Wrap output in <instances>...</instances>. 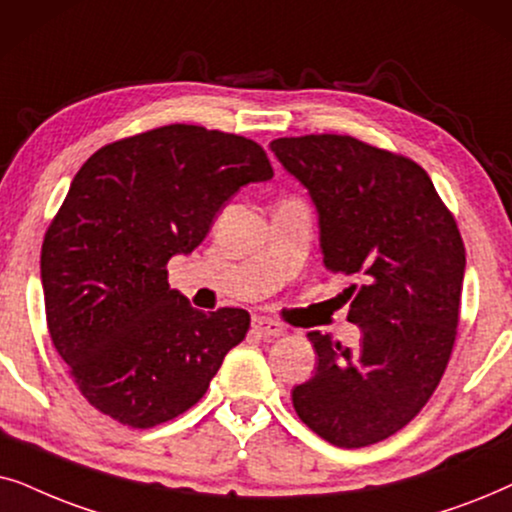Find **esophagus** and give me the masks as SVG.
Instances as JSON below:
<instances>
[{
    "label": "esophagus",
    "instance_id": "34e87169",
    "mask_svg": "<svg viewBox=\"0 0 512 512\" xmlns=\"http://www.w3.org/2000/svg\"><path fill=\"white\" fill-rule=\"evenodd\" d=\"M252 332H255L257 337L269 339V337H281L285 330H283V325L274 323V320H269V318H255V320H252Z\"/></svg>",
    "mask_w": 512,
    "mask_h": 512
}]
</instances>
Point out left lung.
Returning a JSON list of instances; mask_svg holds the SVG:
<instances>
[{
	"label": "left lung",
	"mask_w": 512,
	"mask_h": 512,
	"mask_svg": "<svg viewBox=\"0 0 512 512\" xmlns=\"http://www.w3.org/2000/svg\"><path fill=\"white\" fill-rule=\"evenodd\" d=\"M271 149L316 203L325 269L356 278L344 295L363 330L358 349L306 335L318 367L292 405L330 445H374L417 417L452 358L461 231L410 156L335 133L278 138Z\"/></svg>",
	"instance_id": "obj_1"
}]
</instances>
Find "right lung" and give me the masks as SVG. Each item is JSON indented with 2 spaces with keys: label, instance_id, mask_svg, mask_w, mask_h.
Masks as SVG:
<instances>
[{
  "label": "right lung",
  "instance_id": "obj_1",
  "mask_svg": "<svg viewBox=\"0 0 512 512\" xmlns=\"http://www.w3.org/2000/svg\"><path fill=\"white\" fill-rule=\"evenodd\" d=\"M269 177L255 140L189 124L109 142L79 168L44 234L42 285L51 342L95 410L152 428L203 398L250 313L192 309L166 264Z\"/></svg>",
  "mask_w": 512,
  "mask_h": 512
}]
</instances>
